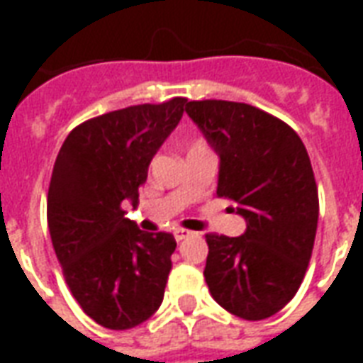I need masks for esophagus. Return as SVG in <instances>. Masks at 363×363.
<instances>
[{
	"mask_svg": "<svg viewBox=\"0 0 363 363\" xmlns=\"http://www.w3.org/2000/svg\"><path fill=\"white\" fill-rule=\"evenodd\" d=\"M198 233H194V231H189V229H177L174 231V239L177 241H184V239H189V237H196Z\"/></svg>",
	"mask_w": 363,
	"mask_h": 363,
	"instance_id": "34e87169",
	"label": "esophagus"
}]
</instances>
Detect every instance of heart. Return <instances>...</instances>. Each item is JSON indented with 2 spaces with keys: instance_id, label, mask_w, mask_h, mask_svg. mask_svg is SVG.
<instances>
[{
  "instance_id": "heart-1",
  "label": "heart",
  "mask_w": 363,
  "mask_h": 363,
  "mask_svg": "<svg viewBox=\"0 0 363 363\" xmlns=\"http://www.w3.org/2000/svg\"><path fill=\"white\" fill-rule=\"evenodd\" d=\"M196 147H204V143H194V145H192L190 150H196Z\"/></svg>"
}]
</instances>
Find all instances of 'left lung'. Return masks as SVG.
<instances>
[{
	"label": "left lung",
	"instance_id": "8db88e82",
	"mask_svg": "<svg viewBox=\"0 0 363 363\" xmlns=\"http://www.w3.org/2000/svg\"><path fill=\"white\" fill-rule=\"evenodd\" d=\"M186 114L220 155L218 196L247 220L241 237L206 235L208 289L241 319H268L296 296L311 260L319 192L307 150L284 120L247 103L190 101Z\"/></svg>",
	"mask_w": 363,
	"mask_h": 363
}]
</instances>
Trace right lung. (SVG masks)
Segmentation results:
<instances>
[{
    "instance_id": "right-lung-1",
    "label": "right lung",
    "mask_w": 363,
    "mask_h": 363,
    "mask_svg": "<svg viewBox=\"0 0 363 363\" xmlns=\"http://www.w3.org/2000/svg\"><path fill=\"white\" fill-rule=\"evenodd\" d=\"M186 99L134 104L75 126L60 150L48 186V229L75 301L101 327L126 330L163 301L171 233H147L128 220L161 143L179 124Z\"/></svg>"
}]
</instances>
